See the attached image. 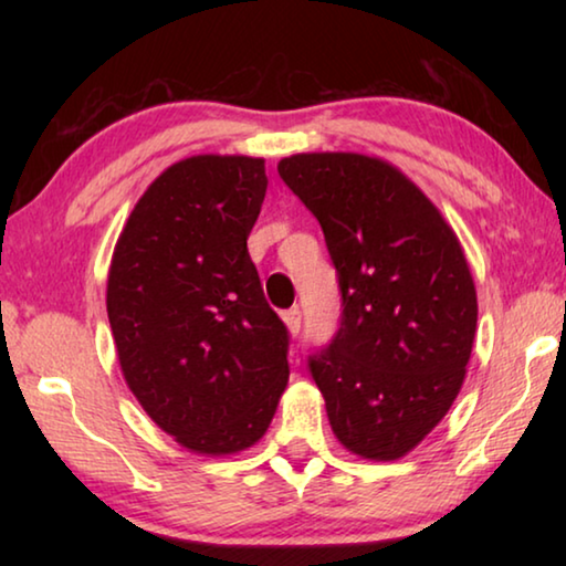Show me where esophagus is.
<instances>
[{
  "instance_id": "1",
  "label": "esophagus",
  "mask_w": 566,
  "mask_h": 566,
  "mask_svg": "<svg viewBox=\"0 0 566 566\" xmlns=\"http://www.w3.org/2000/svg\"><path fill=\"white\" fill-rule=\"evenodd\" d=\"M284 324H286V329H290L292 337H300V329H302V310H300V306H292V310L284 312Z\"/></svg>"
}]
</instances>
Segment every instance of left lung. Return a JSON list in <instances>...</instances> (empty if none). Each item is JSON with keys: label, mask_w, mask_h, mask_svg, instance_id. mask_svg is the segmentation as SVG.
Instances as JSON below:
<instances>
[{"label": "left lung", "mask_w": 566, "mask_h": 566, "mask_svg": "<svg viewBox=\"0 0 566 566\" xmlns=\"http://www.w3.org/2000/svg\"><path fill=\"white\" fill-rule=\"evenodd\" d=\"M276 169L337 270L339 329L306 357L334 434L359 457H405L452 407L472 354L476 292L459 239L381 159L324 151Z\"/></svg>", "instance_id": "left-lung-1"}]
</instances>
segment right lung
I'll return each instance as SVG.
<instances>
[{
  "mask_svg": "<svg viewBox=\"0 0 566 566\" xmlns=\"http://www.w3.org/2000/svg\"><path fill=\"white\" fill-rule=\"evenodd\" d=\"M264 195V159L177 161L134 207L112 256L107 314L124 379L199 454L254 444L290 379V332L247 252Z\"/></svg>",
  "mask_w": 566,
  "mask_h": 566,
  "instance_id": "obj_1",
  "label": "right lung"
}]
</instances>
